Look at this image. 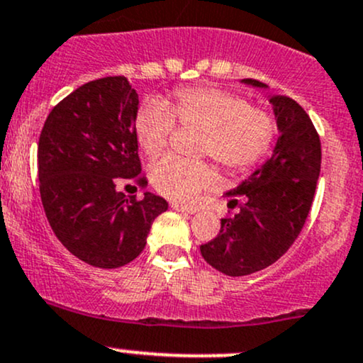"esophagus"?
<instances>
[{"instance_id": "esophagus-1", "label": "esophagus", "mask_w": 363, "mask_h": 363, "mask_svg": "<svg viewBox=\"0 0 363 363\" xmlns=\"http://www.w3.org/2000/svg\"><path fill=\"white\" fill-rule=\"evenodd\" d=\"M172 206L174 210H177V212H182V213H189V215H193V213H196L198 210V206H191V205H182V203H172Z\"/></svg>"}]
</instances>
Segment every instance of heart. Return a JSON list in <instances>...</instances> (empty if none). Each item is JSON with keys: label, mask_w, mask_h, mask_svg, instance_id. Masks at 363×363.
Masks as SVG:
<instances>
[{"label": "heart", "mask_w": 363, "mask_h": 363, "mask_svg": "<svg viewBox=\"0 0 363 363\" xmlns=\"http://www.w3.org/2000/svg\"><path fill=\"white\" fill-rule=\"evenodd\" d=\"M175 122L201 129L198 153L212 157L227 172H242L260 162L276 134L272 117L246 99L212 87H184L175 91L169 106L150 99L138 110L134 129L148 157L165 150ZM150 179L163 196L189 201L212 184L217 172L206 162L169 155L151 167Z\"/></svg>", "instance_id": "1"}]
</instances>
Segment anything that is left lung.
Listing matches in <instances>:
<instances>
[{
	"mask_svg": "<svg viewBox=\"0 0 363 363\" xmlns=\"http://www.w3.org/2000/svg\"><path fill=\"white\" fill-rule=\"evenodd\" d=\"M241 82L267 87L255 79ZM269 101L279 130L272 157L227 193L245 203L234 217L222 218L215 240L200 246L206 264L230 277L267 269L288 252L303 229L320 174V138L306 111L288 96Z\"/></svg>",
	"mask_w": 363,
	"mask_h": 363,
	"instance_id": "obj_1",
	"label": "left lung"
}]
</instances>
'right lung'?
Listing matches in <instances>:
<instances>
[{
	"mask_svg": "<svg viewBox=\"0 0 363 363\" xmlns=\"http://www.w3.org/2000/svg\"><path fill=\"white\" fill-rule=\"evenodd\" d=\"M139 106L125 77L77 87L48 115L38 145L39 193L55 236L99 269H117L145 250L155 218L169 203L146 191L125 198L123 181L146 184L134 129Z\"/></svg>",
	"mask_w": 363,
	"mask_h": 363,
	"instance_id": "obj_1",
	"label": "right lung"
}]
</instances>
